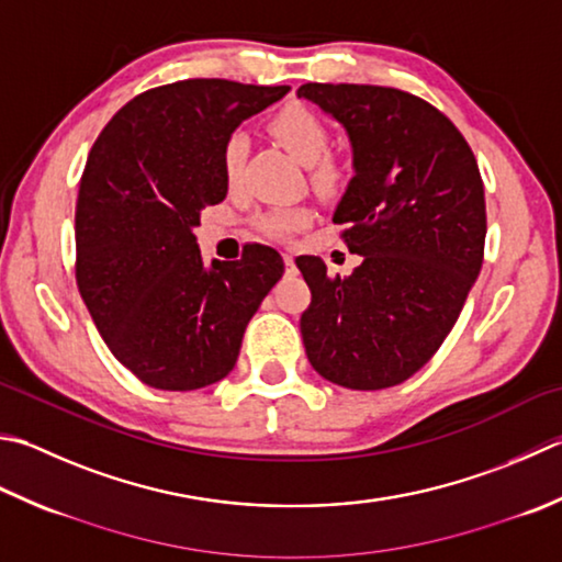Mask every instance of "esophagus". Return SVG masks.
<instances>
[{
  "instance_id": "1",
  "label": "esophagus",
  "mask_w": 562,
  "mask_h": 562,
  "mask_svg": "<svg viewBox=\"0 0 562 562\" xmlns=\"http://www.w3.org/2000/svg\"><path fill=\"white\" fill-rule=\"evenodd\" d=\"M282 260H284V266H288V272H294V256H292V252H284Z\"/></svg>"
}]
</instances>
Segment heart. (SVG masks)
Here are the masks:
<instances>
[{
	"label": "heart",
	"instance_id": "obj_1",
	"mask_svg": "<svg viewBox=\"0 0 562 562\" xmlns=\"http://www.w3.org/2000/svg\"><path fill=\"white\" fill-rule=\"evenodd\" d=\"M270 131L284 148L290 150L294 160L312 170V180L322 190H334L340 182V165L328 156V146H331V131H328L326 121L318 116L314 109L300 102L284 104L280 112H274L270 119ZM246 158V138L240 134L228 136L222 150V168L228 182H234L240 168H244ZM312 212L304 206H278L272 212L262 214L258 218V228L270 238H288L294 231L304 228L310 224Z\"/></svg>",
	"mask_w": 562,
	"mask_h": 562
}]
</instances>
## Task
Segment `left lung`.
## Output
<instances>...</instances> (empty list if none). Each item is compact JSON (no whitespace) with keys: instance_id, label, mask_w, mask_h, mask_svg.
<instances>
[{"instance_id":"8db88e82","label":"left lung","mask_w":562,"mask_h":562,"mask_svg":"<svg viewBox=\"0 0 562 562\" xmlns=\"http://www.w3.org/2000/svg\"><path fill=\"white\" fill-rule=\"evenodd\" d=\"M353 146V180L334 224L362 256L340 278L300 256L312 304L300 318L306 358L348 390L409 380L456 326L485 256V187L468 140L426 99L394 87L306 82Z\"/></svg>"}]
</instances>
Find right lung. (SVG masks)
<instances>
[{"instance_id":"right-lung-1","label":"right lung","mask_w":562,"mask_h":562,"mask_svg":"<svg viewBox=\"0 0 562 562\" xmlns=\"http://www.w3.org/2000/svg\"><path fill=\"white\" fill-rule=\"evenodd\" d=\"M288 92L206 77L162 85L121 106L94 140L77 194L75 278L109 350L148 387L224 380L282 278V256L260 244L206 268L192 231L228 192L226 138Z\"/></svg>"}]
</instances>
